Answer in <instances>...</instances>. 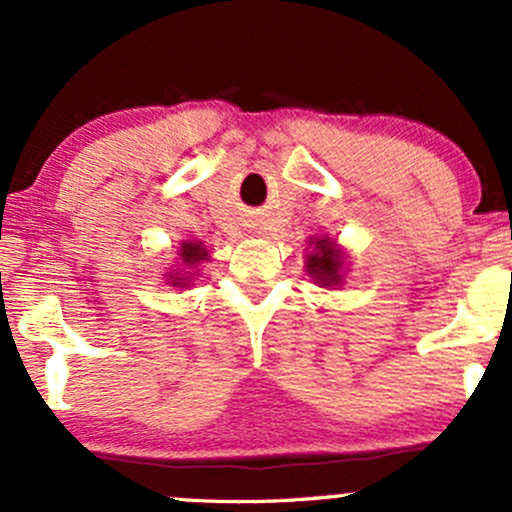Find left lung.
I'll return each mask as SVG.
<instances>
[{
  "label": "left lung",
  "mask_w": 512,
  "mask_h": 512,
  "mask_svg": "<svg viewBox=\"0 0 512 512\" xmlns=\"http://www.w3.org/2000/svg\"><path fill=\"white\" fill-rule=\"evenodd\" d=\"M313 243V252L308 255V262H305V269L313 276L315 284L320 286H339L342 284V255L339 245L330 238H317L310 240Z\"/></svg>",
  "instance_id": "obj_1"
}]
</instances>
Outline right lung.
Masks as SVG:
<instances>
[{"label":"right lung","instance_id":"right-lung-1","mask_svg":"<svg viewBox=\"0 0 512 512\" xmlns=\"http://www.w3.org/2000/svg\"><path fill=\"white\" fill-rule=\"evenodd\" d=\"M180 264L182 267H197L199 262H204L209 257V252H207V248H202V243H190V240H185V243H180ZM190 272H185V274H180V272H173L170 274V284L173 286H178V289H185V286H190V276H187Z\"/></svg>","mask_w":512,"mask_h":512}]
</instances>
